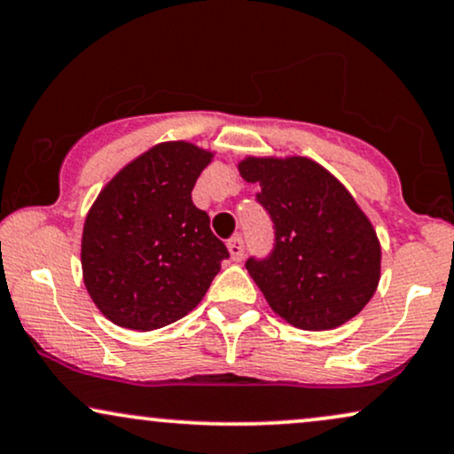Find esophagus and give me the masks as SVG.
<instances>
[{"mask_svg": "<svg viewBox=\"0 0 454 454\" xmlns=\"http://www.w3.org/2000/svg\"><path fill=\"white\" fill-rule=\"evenodd\" d=\"M228 254H231V257H232V262H240L243 260V255H245V243H243V239L240 237H232L231 240H228Z\"/></svg>", "mask_w": 454, "mask_h": 454, "instance_id": "obj_1", "label": "esophagus"}]
</instances>
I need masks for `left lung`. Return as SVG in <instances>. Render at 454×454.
I'll return each mask as SVG.
<instances>
[{"instance_id":"1","label":"left lung","mask_w":454,"mask_h":454,"mask_svg":"<svg viewBox=\"0 0 454 454\" xmlns=\"http://www.w3.org/2000/svg\"><path fill=\"white\" fill-rule=\"evenodd\" d=\"M239 174L260 184L257 200L277 228V247L247 272L268 306L303 331L346 325L375 295L381 278V243L346 186L317 160L249 157Z\"/></svg>"}]
</instances>
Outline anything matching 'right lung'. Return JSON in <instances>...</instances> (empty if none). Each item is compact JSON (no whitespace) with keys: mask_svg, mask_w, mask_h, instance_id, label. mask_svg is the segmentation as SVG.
Wrapping results in <instances>:
<instances>
[{"mask_svg":"<svg viewBox=\"0 0 454 454\" xmlns=\"http://www.w3.org/2000/svg\"><path fill=\"white\" fill-rule=\"evenodd\" d=\"M214 151L159 142L119 169L85 215L83 285L117 326L154 331L192 312L228 257L192 203Z\"/></svg>","mask_w":454,"mask_h":454,"instance_id":"add662e5","label":"right lung"}]
</instances>
